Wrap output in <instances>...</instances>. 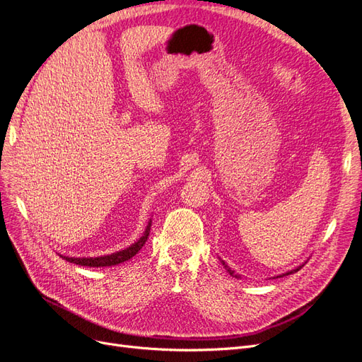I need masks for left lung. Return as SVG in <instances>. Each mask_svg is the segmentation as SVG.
Listing matches in <instances>:
<instances>
[{"label": "left lung", "mask_w": 362, "mask_h": 362, "mask_svg": "<svg viewBox=\"0 0 362 362\" xmlns=\"http://www.w3.org/2000/svg\"><path fill=\"white\" fill-rule=\"evenodd\" d=\"M221 262H222V265L225 267V270H226V272H228V273H230V274H231L233 277H237V279H240V274H235V273H234V270H231V269H230V267H228V265H226V264H225V262H223L222 259H221ZM303 265H304V264H303ZM303 265L297 267V269H296V270H291V272H288V273H285V274H280V276H276V277H284V276H288V274H292V273H296V272H298V270L301 269V267H303ZM276 277H274V279H276Z\"/></svg>", "instance_id": "left-lung-1"}]
</instances>
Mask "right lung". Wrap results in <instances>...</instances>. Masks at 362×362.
<instances>
[{"mask_svg": "<svg viewBox=\"0 0 362 362\" xmlns=\"http://www.w3.org/2000/svg\"><path fill=\"white\" fill-rule=\"evenodd\" d=\"M151 226H152V221H149L147 223L146 230L143 233V235L137 240L136 243H132L129 247L119 250L112 253V255H104V257H97V258H70V257H64L59 255L61 258H64L65 261L77 264V265H85V267H112V265H117L120 262H125L128 259H131L136 253H139V250L144 246L147 237H149L151 233Z\"/></svg>", "mask_w": 362, "mask_h": 362, "instance_id": "right-lung-1", "label": "right lung"}]
</instances>
